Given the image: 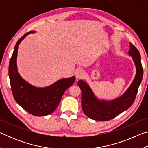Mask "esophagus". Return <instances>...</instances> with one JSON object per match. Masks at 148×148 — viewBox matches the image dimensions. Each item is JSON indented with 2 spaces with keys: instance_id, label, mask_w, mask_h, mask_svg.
Returning <instances> with one entry per match:
<instances>
[{
  "instance_id": "1",
  "label": "esophagus",
  "mask_w": 148,
  "mask_h": 148,
  "mask_svg": "<svg viewBox=\"0 0 148 148\" xmlns=\"http://www.w3.org/2000/svg\"><path fill=\"white\" fill-rule=\"evenodd\" d=\"M84 76H85V71L83 69L77 70L76 73V78H77V79L82 78V77H83Z\"/></svg>"
}]
</instances>
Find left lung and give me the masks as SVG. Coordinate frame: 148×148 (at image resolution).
Instances as JSON below:
<instances>
[{"mask_svg":"<svg viewBox=\"0 0 148 148\" xmlns=\"http://www.w3.org/2000/svg\"><path fill=\"white\" fill-rule=\"evenodd\" d=\"M129 53L132 57L136 69V74L128 90L119 98L112 101H99L86 82H77L82 90V107L87 117L97 121H108L129 108L134 103L138 89L143 77V68L140 52L133 44L130 43Z\"/></svg>","mask_w":148,"mask_h":148,"instance_id":"1","label":"left lung"}]
</instances>
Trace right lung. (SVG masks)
<instances>
[{"label":"right lung","instance_id":"add662e5","mask_svg":"<svg viewBox=\"0 0 148 148\" xmlns=\"http://www.w3.org/2000/svg\"><path fill=\"white\" fill-rule=\"evenodd\" d=\"M30 31L19 39L10 61L8 74L14 98L24 110L35 116H44L51 114L58 106L62 95L76 79L74 76L62 79L45 88H38L26 82L20 76L17 69L16 59L18 47Z\"/></svg>","mask_w":148,"mask_h":148}]
</instances>
